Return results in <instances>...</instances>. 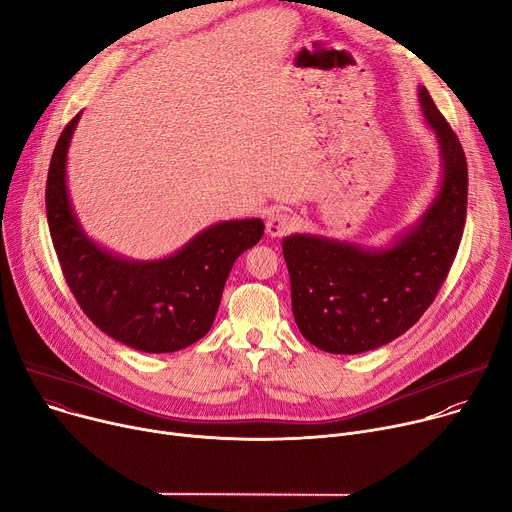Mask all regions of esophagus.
<instances>
[{
  "instance_id": "esophagus-1",
  "label": "esophagus",
  "mask_w": 512,
  "mask_h": 512,
  "mask_svg": "<svg viewBox=\"0 0 512 512\" xmlns=\"http://www.w3.org/2000/svg\"><path fill=\"white\" fill-rule=\"evenodd\" d=\"M294 224H296V220H294L292 214L277 210V212H273V214L267 216L265 230H267V235H269L271 239H277V237L288 235V232L294 228Z\"/></svg>"
}]
</instances>
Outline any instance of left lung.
Returning a JSON list of instances; mask_svg holds the SVG:
<instances>
[{
  "instance_id": "left-lung-1",
  "label": "left lung",
  "mask_w": 512,
  "mask_h": 512,
  "mask_svg": "<svg viewBox=\"0 0 512 512\" xmlns=\"http://www.w3.org/2000/svg\"><path fill=\"white\" fill-rule=\"evenodd\" d=\"M418 104L441 157L437 192L421 218L382 247L308 232L282 243L294 320L304 339L327 353L355 355L404 335L435 300L459 249L468 208L466 155L423 85Z\"/></svg>"
}]
</instances>
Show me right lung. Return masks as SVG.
Instances as JSON below:
<instances>
[{"instance_id": "1", "label": "right lung", "mask_w": 512, "mask_h": 512, "mask_svg": "<svg viewBox=\"0 0 512 512\" xmlns=\"http://www.w3.org/2000/svg\"><path fill=\"white\" fill-rule=\"evenodd\" d=\"M81 112L65 126L46 179V218L65 280L100 331L145 353H173L200 341L216 318L226 277L263 237L261 218L216 222L163 259H128L94 239L75 214L67 153Z\"/></svg>"}]
</instances>
